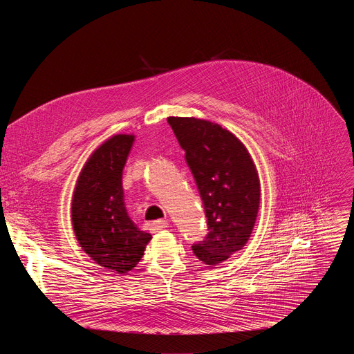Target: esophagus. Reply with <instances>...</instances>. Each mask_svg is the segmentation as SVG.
I'll return each instance as SVG.
<instances>
[{
	"instance_id": "1",
	"label": "esophagus",
	"mask_w": 354,
	"mask_h": 354,
	"mask_svg": "<svg viewBox=\"0 0 354 354\" xmlns=\"http://www.w3.org/2000/svg\"><path fill=\"white\" fill-rule=\"evenodd\" d=\"M168 225H169L168 221H165V220H158V221L151 223V230H153V232H160V231L168 228Z\"/></svg>"
}]
</instances>
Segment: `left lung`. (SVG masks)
<instances>
[{
    "label": "left lung",
    "instance_id": "left-lung-1",
    "mask_svg": "<svg viewBox=\"0 0 354 354\" xmlns=\"http://www.w3.org/2000/svg\"><path fill=\"white\" fill-rule=\"evenodd\" d=\"M203 200L209 234L192 246L198 261L217 266L248 242L261 201L257 167L227 129L196 118H168Z\"/></svg>",
    "mask_w": 354,
    "mask_h": 354
}]
</instances>
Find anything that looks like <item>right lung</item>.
Masks as SVG:
<instances>
[{
	"mask_svg": "<svg viewBox=\"0 0 354 354\" xmlns=\"http://www.w3.org/2000/svg\"><path fill=\"white\" fill-rule=\"evenodd\" d=\"M133 142V134H116L100 144L80 172L71 203L73 228L82 250L99 266L120 274L136 268L151 241L124 205L122 175Z\"/></svg>",
	"mask_w": 354,
	"mask_h": 354,
	"instance_id": "add662e5",
	"label": "right lung"
}]
</instances>
